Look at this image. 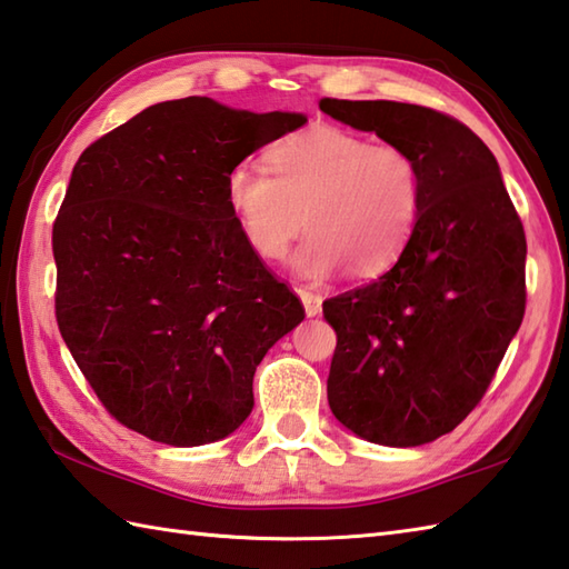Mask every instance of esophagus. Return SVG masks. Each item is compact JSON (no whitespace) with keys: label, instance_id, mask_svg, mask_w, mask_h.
<instances>
[{"label":"esophagus","instance_id":"34e87169","mask_svg":"<svg viewBox=\"0 0 569 569\" xmlns=\"http://www.w3.org/2000/svg\"><path fill=\"white\" fill-rule=\"evenodd\" d=\"M297 292H299L301 305H305L307 317H317V315H321V297H319L317 292H311V289H307V287H299Z\"/></svg>","mask_w":569,"mask_h":569}]
</instances>
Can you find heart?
<instances>
[{
    "label": "heart",
    "instance_id": "heart-1",
    "mask_svg": "<svg viewBox=\"0 0 569 569\" xmlns=\"http://www.w3.org/2000/svg\"><path fill=\"white\" fill-rule=\"evenodd\" d=\"M268 164L242 161L226 177V201L260 260H280L301 223L309 236L295 268L307 277L346 262L376 274L408 246L422 208V173L408 149L319 124L277 142Z\"/></svg>",
    "mask_w": 569,
    "mask_h": 569
}]
</instances>
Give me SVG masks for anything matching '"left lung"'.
Returning <instances> with one entry per match:
<instances>
[{"label": "left lung", "mask_w": 569, "mask_h": 569, "mask_svg": "<svg viewBox=\"0 0 569 569\" xmlns=\"http://www.w3.org/2000/svg\"><path fill=\"white\" fill-rule=\"evenodd\" d=\"M321 112L417 159L422 208L398 262L323 301L327 380L343 427L417 447L481 402L526 315V233L498 161L467 124L392 100L323 98Z\"/></svg>", "instance_id": "left-lung-1"}]
</instances>
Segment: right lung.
Listing matches in <instances>:
<instances>
[{
    "mask_svg": "<svg viewBox=\"0 0 569 569\" xmlns=\"http://www.w3.org/2000/svg\"><path fill=\"white\" fill-rule=\"evenodd\" d=\"M305 122L167 100L76 161L53 223L56 321L127 430L199 447L246 422L254 368L305 307L242 240L226 177Z\"/></svg>",
    "mask_w": 569,
    "mask_h": 569,
    "instance_id": "add662e5",
    "label": "right lung"
}]
</instances>
